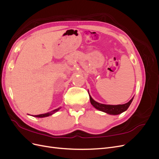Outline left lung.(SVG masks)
Here are the masks:
<instances>
[{"mask_svg": "<svg viewBox=\"0 0 159 159\" xmlns=\"http://www.w3.org/2000/svg\"><path fill=\"white\" fill-rule=\"evenodd\" d=\"M89 99H90V102L91 105H92L95 109H97L99 111H102L103 112H105L110 115H119L124 111H125L129 108V105H131L132 101L133 99V98L127 103L122 104V105H105V104L99 103L97 102H95V100H93L90 95H89Z\"/></svg>", "mask_w": 159, "mask_h": 159, "instance_id": "obj_1", "label": "left lung"}]
</instances>
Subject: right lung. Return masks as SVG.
<instances>
[{"label":"right lung","instance_id":"1","mask_svg":"<svg viewBox=\"0 0 159 159\" xmlns=\"http://www.w3.org/2000/svg\"><path fill=\"white\" fill-rule=\"evenodd\" d=\"M60 108H57V109H56L50 112H48V113H44V114H40V115H34V117H48V116H50V115H52V114L55 113L56 112H57V111H58Z\"/></svg>","mask_w":159,"mask_h":159}]
</instances>
